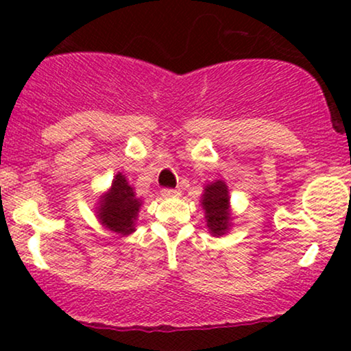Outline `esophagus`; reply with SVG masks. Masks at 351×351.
<instances>
[{"instance_id": "esophagus-1", "label": "esophagus", "mask_w": 351, "mask_h": 351, "mask_svg": "<svg viewBox=\"0 0 351 351\" xmlns=\"http://www.w3.org/2000/svg\"><path fill=\"white\" fill-rule=\"evenodd\" d=\"M161 193H162V196H166V198H176V196L180 195V190L179 189H162Z\"/></svg>"}]
</instances>
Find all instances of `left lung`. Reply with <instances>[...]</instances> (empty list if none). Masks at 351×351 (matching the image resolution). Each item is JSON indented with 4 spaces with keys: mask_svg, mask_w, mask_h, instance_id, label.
<instances>
[{
    "mask_svg": "<svg viewBox=\"0 0 351 351\" xmlns=\"http://www.w3.org/2000/svg\"><path fill=\"white\" fill-rule=\"evenodd\" d=\"M228 189L222 180L214 182L204 189L203 208L206 209L208 228L214 234H223L228 228Z\"/></svg>",
    "mask_w": 351,
    "mask_h": 351,
    "instance_id": "1",
    "label": "left lung"
}]
</instances>
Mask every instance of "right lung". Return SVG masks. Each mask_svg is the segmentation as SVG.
I'll return each mask as SVG.
<instances>
[{
	"mask_svg": "<svg viewBox=\"0 0 351 351\" xmlns=\"http://www.w3.org/2000/svg\"><path fill=\"white\" fill-rule=\"evenodd\" d=\"M141 204V199L136 198L126 177L118 174L113 179L112 189L100 201L99 220L112 232L129 234L134 232V222Z\"/></svg>",
	"mask_w": 351,
	"mask_h": 351,
	"instance_id": "right-lung-1",
	"label": "right lung"
}]
</instances>
